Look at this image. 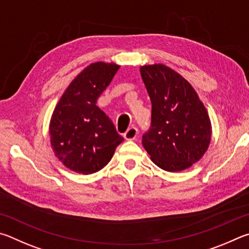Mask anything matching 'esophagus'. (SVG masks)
Returning <instances> with one entry per match:
<instances>
[{"mask_svg": "<svg viewBox=\"0 0 249 249\" xmlns=\"http://www.w3.org/2000/svg\"><path fill=\"white\" fill-rule=\"evenodd\" d=\"M124 139L125 140H134L138 137V129L136 127H131L127 130V132L124 133Z\"/></svg>", "mask_w": 249, "mask_h": 249, "instance_id": "esophagus-1", "label": "esophagus"}]
</instances>
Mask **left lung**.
Returning <instances> with one entry per match:
<instances>
[{
    "label": "left lung",
    "instance_id": "obj_1",
    "mask_svg": "<svg viewBox=\"0 0 249 249\" xmlns=\"http://www.w3.org/2000/svg\"><path fill=\"white\" fill-rule=\"evenodd\" d=\"M152 103L151 130L142 144L156 166L181 172L199 162L211 142L209 113L190 83L163 63L142 65Z\"/></svg>",
    "mask_w": 249,
    "mask_h": 249
}]
</instances>
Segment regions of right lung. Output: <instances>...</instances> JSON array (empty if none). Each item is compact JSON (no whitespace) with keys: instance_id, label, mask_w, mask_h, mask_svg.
<instances>
[{"instance_id":"obj_1","label":"right lung","mask_w":249,"mask_h":249,"mask_svg":"<svg viewBox=\"0 0 249 249\" xmlns=\"http://www.w3.org/2000/svg\"><path fill=\"white\" fill-rule=\"evenodd\" d=\"M120 65L98 61L86 67L64 90L52 112L50 144L70 171L89 175L110 162L124 141L96 103Z\"/></svg>"}]
</instances>
